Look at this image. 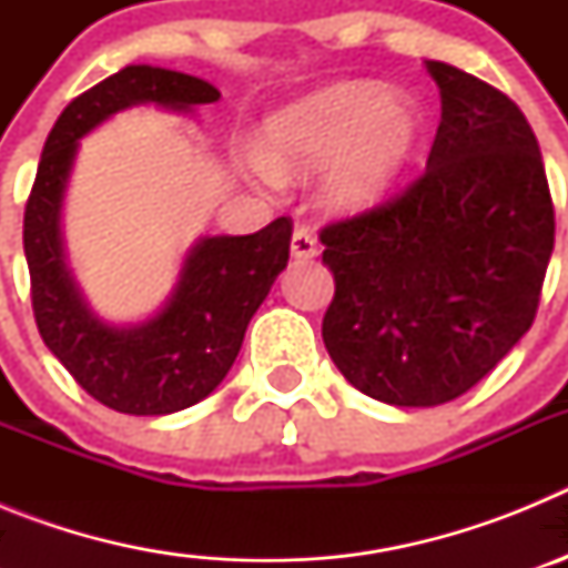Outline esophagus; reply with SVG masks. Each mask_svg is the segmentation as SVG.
<instances>
[{
	"instance_id": "1",
	"label": "esophagus",
	"mask_w": 568,
	"mask_h": 568,
	"mask_svg": "<svg viewBox=\"0 0 568 568\" xmlns=\"http://www.w3.org/2000/svg\"><path fill=\"white\" fill-rule=\"evenodd\" d=\"M290 250H293V258H315L318 255V239L307 227H295Z\"/></svg>"
}]
</instances>
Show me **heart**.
Here are the masks:
<instances>
[{
  "instance_id": "1",
  "label": "heart",
  "mask_w": 568,
  "mask_h": 568,
  "mask_svg": "<svg viewBox=\"0 0 568 568\" xmlns=\"http://www.w3.org/2000/svg\"><path fill=\"white\" fill-rule=\"evenodd\" d=\"M420 115L398 93L369 82L321 88L264 119L247 164L264 182L318 175V204L361 215L386 202L413 162Z\"/></svg>"
}]
</instances>
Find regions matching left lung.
Wrapping results in <instances>:
<instances>
[{
  "instance_id": "1",
  "label": "left lung",
  "mask_w": 568,
  "mask_h": 568,
  "mask_svg": "<svg viewBox=\"0 0 568 568\" xmlns=\"http://www.w3.org/2000/svg\"><path fill=\"white\" fill-rule=\"evenodd\" d=\"M433 153L404 195L321 230L329 358L393 406L455 400L529 333L555 247L538 139L520 108L446 62Z\"/></svg>"
}]
</instances>
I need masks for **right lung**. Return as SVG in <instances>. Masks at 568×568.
<instances>
[{
  "label": "right lung",
  "instance_id": "1",
  "mask_svg": "<svg viewBox=\"0 0 568 568\" xmlns=\"http://www.w3.org/2000/svg\"><path fill=\"white\" fill-rule=\"evenodd\" d=\"M222 99L199 77L128 64L62 110L24 207V258L37 327L84 393L124 415H170L207 398L230 373L250 318L287 267L293 222L253 235H202L184 253L168 301L135 324L90 307L68 267L62 207L79 142L135 104L190 115Z\"/></svg>",
  "mask_w": 568,
  "mask_h": 568
}]
</instances>
